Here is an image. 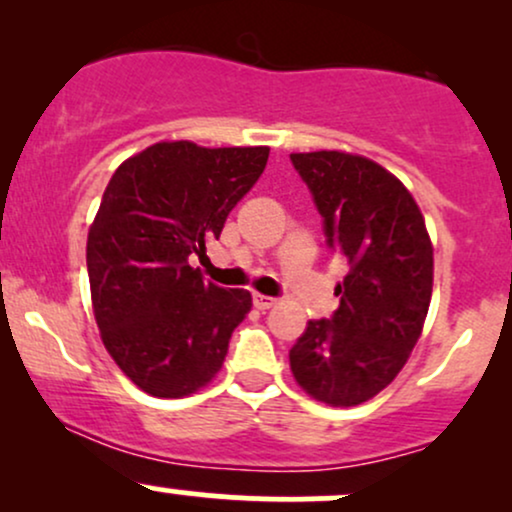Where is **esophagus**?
<instances>
[{
	"instance_id": "obj_1",
	"label": "esophagus",
	"mask_w": 512,
	"mask_h": 512,
	"mask_svg": "<svg viewBox=\"0 0 512 512\" xmlns=\"http://www.w3.org/2000/svg\"><path fill=\"white\" fill-rule=\"evenodd\" d=\"M252 303H255L257 310H269V308H274V305H276L274 298L264 296V293H255V296H252Z\"/></svg>"
}]
</instances>
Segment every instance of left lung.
Listing matches in <instances>:
<instances>
[{
    "instance_id": "obj_1",
    "label": "left lung",
    "mask_w": 512,
    "mask_h": 512,
    "mask_svg": "<svg viewBox=\"0 0 512 512\" xmlns=\"http://www.w3.org/2000/svg\"><path fill=\"white\" fill-rule=\"evenodd\" d=\"M349 264L332 320H310L289 351L296 383L317 402L356 407L385 390L419 342L433 293V243L397 175L346 151L291 154Z\"/></svg>"
}]
</instances>
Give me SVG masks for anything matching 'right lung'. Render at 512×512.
<instances>
[{"label": "right lung", "mask_w": 512, "mask_h": 512, "mask_svg": "<svg viewBox=\"0 0 512 512\" xmlns=\"http://www.w3.org/2000/svg\"><path fill=\"white\" fill-rule=\"evenodd\" d=\"M267 158L269 146L158 142L105 187L86 240L91 305L108 354L146 395L187 397L221 370L250 291L204 281L187 260L221 236Z\"/></svg>", "instance_id": "right-lung-1"}]
</instances>
